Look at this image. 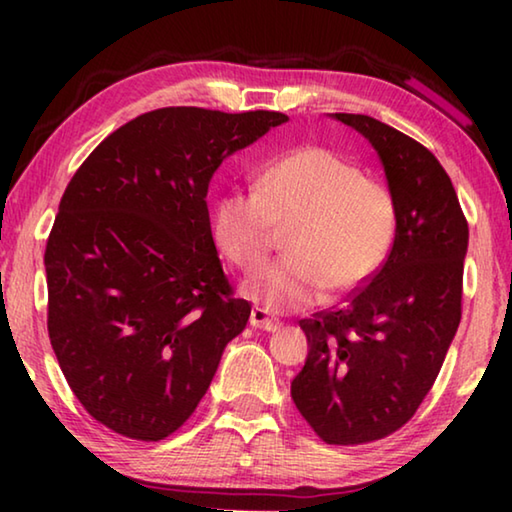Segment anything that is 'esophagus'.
Returning a JSON list of instances; mask_svg holds the SVG:
<instances>
[{"instance_id":"esophagus-1","label":"esophagus","mask_w":512,"mask_h":512,"mask_svg":"<svg viewBox=\"0 0 512 512\" xmlns=\"http://www.w3.org/2000/svg\"><path fill=\"white\" fill-rule=\"evenodd\" d=\"M250 325H253L255 329H264V332H277V329L282 327L280 320L271 318L266 314V309H259V307L250 311Z\"/></svg>"}]
</instances>
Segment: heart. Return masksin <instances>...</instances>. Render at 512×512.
I'll return each mask as SVG.
<instances>
[{
    "label": "heart",
    "mask_w": 512,
    "mask_h": 512,
    "mask_svg": "<svg viewBox=\"0 0 512 512\" xmlns=\"http://www.w3.org/2000/svg\"><path fill=\"white\" fill-rule=\"evenodd\" d=\"M219 248L241 271L271 259L280 230H291L287 259L244 284L268 311L305 309L354 291L377 273L395 237V207L384 185L320 146L291 151L262 173L253 194L230 192L214 207Z\"/></svg>",
    "instance_id": "1"
}]
</instances>
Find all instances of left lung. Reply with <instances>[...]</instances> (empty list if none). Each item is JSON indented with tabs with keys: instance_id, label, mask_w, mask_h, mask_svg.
I'll list each match as a JSON object with an SVG mask.
<instances>
[{
	"instance_id": "left-lung-1",
	"label": "left lung",
	"mask_w": 512,
	"mask_h": 512,
	"mask_svg": "<svg viewBox=\"0 0 512 512\" xmlns=\"http://www.w3.org/2000/svg\"><path fill=\"white\" fill-rule=\"evenodd\" d=\"M377 151L395 207L384 266L343 307L300 320L309 354L291 397L329 445L402 427L431 391L461 323L467 221L429 149L368 115H332Z\"/></svg>"
}]
</instances>
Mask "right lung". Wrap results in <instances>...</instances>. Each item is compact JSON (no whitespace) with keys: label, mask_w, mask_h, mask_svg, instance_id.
Returning <instances> with one entry per match:
<instances>
[{"label":"right lung","mask_w":512,"mask_h":512,"mask_svg":"<svg viewBox=\"0 0 512 512\" xmlns=\"http://www.w3.org/2000/svg\"><path fill=\"white\" fill-rule=\"evenodd\" d=\"M282 112L160 108L108 135L69 180L45 250L51 348L94 420L135 440L194 413L250 316L216 253L207 187Z\"/></svg>","instance_id":"right-lung-1"}]
</instances>
